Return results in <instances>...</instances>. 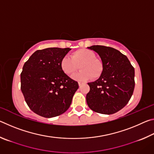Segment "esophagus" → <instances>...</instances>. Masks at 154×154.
Masks as SVG:
<instances>
[{"mask_svg":"<svg viewBox=\"0 0 154 154\" xmlns=\"http://www.w3.org/2000/svg\"><path fill=\"white\" fill-rule=\"evenodd\" d=\"M78 84H79V87H80V86H82V85L83 84V83H82V82H78Z\"/></svg>","mask_w":154,"mask_h":154,"instance_id":"1","label":"esophagus"}]
</instances>
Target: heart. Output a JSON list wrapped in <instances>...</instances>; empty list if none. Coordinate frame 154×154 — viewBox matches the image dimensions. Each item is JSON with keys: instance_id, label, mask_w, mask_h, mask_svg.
I'll return each instance as SVG.
<instances>
[{"instance_id": "obj_1", "label": "heart", "mask_w": 154, "mask_h": 154, "mask_svg": "<svg viewBox=\"0 0 154 154\" xmlns=\"http://www.w3.org/2000/svg\"><path fill=\"white\" fill-rule=\"evenodd\" d=\"M71 57L64 56L60 60V68L64 73L71 75L78 69L81 71L72 77L75 80L98 79L102 74L103 65L100 60L96 58L94 52L87 49H80L72 52Z\"/></svg>"}]
</instances>
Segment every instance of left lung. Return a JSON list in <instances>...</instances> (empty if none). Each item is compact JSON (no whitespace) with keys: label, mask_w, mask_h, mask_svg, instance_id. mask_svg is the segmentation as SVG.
Returning <instances> with one entry per match:
<instances>
[{"label":"left lung","mask_w":154,"mask_h":154,"mask_svg":"<svg viewBox=\"0 0 154 154\" xmlns=\"http://www.w3.org/2000/svg\"><path fill=\"white\" fill-rule=\"evenodd\" d=\"M103 65L102 74L95 82L88 83L86 95L89 107L96 113L111 115L128 103L134 89V69L127 57L110 47L92 45Z\"/></svg>","instance_id":"left-lung-1"}]
</instances>
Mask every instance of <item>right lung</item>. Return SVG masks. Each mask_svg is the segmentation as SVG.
Wrapping results in <instances>:
<instances>
[{
    "instance_id": "right-lung-1",
    "label": "right lung",
    "mask_w": 154,
    "mask_h": 154,
    "mask_svg": "<svg viewBox=\"0 0 154 154\" xmlns=\"http://www.w3.org/2000/svg\"><path fill=\"white\" fill-rule=\"evenodd\" d=\"M71 48L36 51L25 62L20 75L21 90L28 106L44 118L64 113L71 105L78 83L64 73L61 59Z\"/></svg>"
}]
</instances>
